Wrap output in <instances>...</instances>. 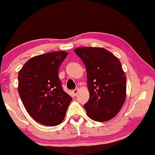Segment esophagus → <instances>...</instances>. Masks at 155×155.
<instances>
[{"mask_svg": "<svg viewBox=\"0 0 155 155\" xmlns=\"http://www.w3.org/2000/svg\"><path fill=\"white\" fill-rule=\"evenodd\" d=\"M78 91H79V89H78V88H76L75 90H74L72 91V92H73V94H74V96H77V94L78 93Z\"/></svg>", "mask_w": 155, "mask_h": 155, "instance_id": "34e87169", "label": "esophagus"}]
</instances>
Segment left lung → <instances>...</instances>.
<instances>
[{"mask_svg":"<svg viewBox=\"0 0 155 155\" xmlns=\"http://www.w3.org/2000/svg\"><path fill=\"white\" fill-rule=\"evenodd\" d=\"M75 53L87 70L90 98L84 104L88 117L106 122L115 117L127 97V77L117 57L100 47H80Z\"/></svg>","mask_w":155,"mask_h":155,"instance_id":"left-lung-1","label":"left lung"}]
</instances>
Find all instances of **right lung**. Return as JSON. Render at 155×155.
I'll return each instance as SVG.
<instances>
[{
	"label": "right lung",
	"instance_id": "right-lung-1",
	"mask_svg": "<svg viewBox=\"0 0 155 155\" xmlns=\"http://www.w3.org/2000/svg\"><path fill=\"white\" fill-rule=\"evenodd\" d=\"M68 55L55 51L33 57L18 72V91L33 118L48 127L64 120L72 98L63 90L58 72Z\"/></svg>",
	"mask_w": 155,
	"mask_h": 155
}]
</instances>
